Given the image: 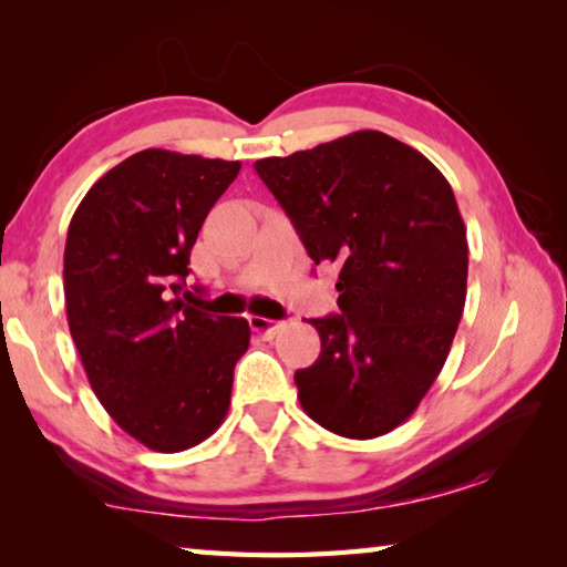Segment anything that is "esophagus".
<instances>
[{
    "mask_svg": "<svg viewBox=\"0 0 567 567\" xmlns=\"http://www.w3.org/2000/svg\"><path fill=\"white\" fill-rule=\"evenodd\" d=\"M249 328H252V332L260 334V338L272 340L275 334L285 328V322L267 320V318H260V315H252V318H249Z\"/></svg>",
    "mask_w": 567,
    "mask_h": 567,
    "instance_id": "esophagus-1",
    "label": "esophagus"
}]
</instances>
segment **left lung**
<instances>
[{"mask_svg":"<svg viewBox=\"0 0 567 567\" xmlns=\"http://www.w3.org/2000/svg\"><path fill=\"white\" fill-rule=\"evenodd\" d=\"M255 169L315 265L340 270V315L310 320L320 358L295 372L302 410L350 440L390 433L433 388L463 318L467 237L453 187L375 130Z\"/></svg>","mask_w":567,"mask_h":567,"instance_id":"8db88e82","label":"left lung"}]
</instances>
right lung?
Wrapping results in <instances>:
<instances>
[{
  "label": "right lung",
  "instance_id": "obj_1",
  "mask_svg": "<svg viewBox=\"0 0 567 567\" xmlns=\"http://www.w3.org/2000/svg\"><path fill=\"white\" fill-rule=\"evenodd\" d=\"M239 162L142 150L90 187L64 245L66 322L110 417L155 453H182L223 425L245 318L185 302L189 252Z\"/></svg>",
  "mask_w": 567,
  "mask_h": 567
}]
</instances>
